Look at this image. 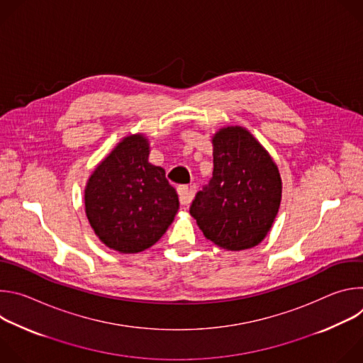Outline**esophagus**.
<instances>
[{"label":"esophagus","mask_w":363,"mask_h":363,"mask_svg":"<svg viewBox=\"0 0 363 363\" xmlns=\"http://www.w3.org/2000/svg\"><path fill=\"white\" fill-rule=\"evenodd\" d=\"M178 195H179V201H181V205L182 206H188L192 201V194H191V189L186 186V185H179L178 186Z\"/></svg>","instance_id":"esophagus-1"}]
</instances>
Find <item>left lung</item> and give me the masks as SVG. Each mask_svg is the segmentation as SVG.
I'll return each mask as SVG.
<instances>
[{
    "mask_svg": "<svg viewBox=\"0 0 363 363\" xmlns=\"http://www.w3.org/2000/svg\"><path fill=\"white\" fill-rule=\"evenodd\" d=\"M214 172L192 201L191 216L205 238L228 251L260 244L281 202V177L267 149L242 126L213 136Z\"/></svg>",
    "mask_w": 363,
    "mask_h": 363,
    "instance_id": "left-lung-1",
    "label": "left lung"
}]
</instances>
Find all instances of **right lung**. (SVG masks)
Returning <instances> with one entry per match:
<instances>
[{
    "label": "right lung",
    "mask_w": 363,
    "mask_h": 363,
    "mask_svg": "<svg viewBox=\"0 0 363 363\" xmlns=\"http://www.w3.org/2000/svg\"><path fill=\"white\" fill-rule=\"evenodd\" d=\"M145 133L122 138L84 188V211L99 240L121 254L140 252L167 233L179 199L161 167L149 164Z\"/></svg>",
    "instance_id": "add662e5"
}]
</instances>
